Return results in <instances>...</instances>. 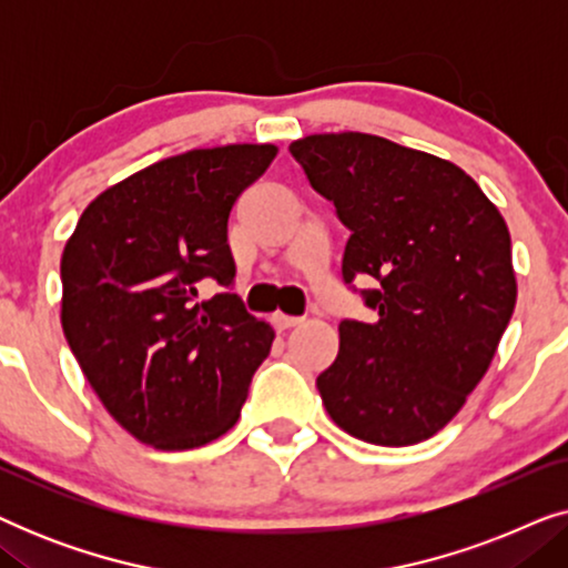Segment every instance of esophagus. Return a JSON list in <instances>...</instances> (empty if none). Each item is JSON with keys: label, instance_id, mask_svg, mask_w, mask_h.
Returning <instances> with one entry per match:
<instances>
[{"label": "esophagus", "instance_id": "obj_1", "mask_svg": "<svg viewBox=\"0 0 568 568\" xmlns=\"http://www.w3.org/2000/svg\"><path fill=\"white\" fill-rule=\"evenodd\" d=\"M271 321H274V325H276L278 331H290V328H294V325L302 323V317L284 315V313H274V317H271Z\"/></svg>", "mask_w": 568, "mask_h": 568}]
</instances>
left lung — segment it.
<instances>
[{
  "label": "left lung",
  "mask_w": 568,
  "mask_h": 568,
  "mask_svg": "<svg viewBox=\"0 0 568 568\" xmlns=\"http://www.w3.org/2000/svg\"><path fill=\"white\" fill-rule=\"evenodd\" d=\"M290 152L352 230L344 282L377 278L362 292L377 321L338 325L323 406L369 445L429 439L484 379L515 313L507 222L465 170L390 139L313 134Z\"/></svg>",
  "instance_id": "obj_1"
}]
</instances>
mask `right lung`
Listing matches in <instances>:
<instances>
[{"label": "right lung", "instance_id": "obj_1", "mask_svg": "<svg viewBox=\"0 0 568 568\" xmlns=\"http://www.w3.org/2000/svg\"><path fill=\"white\" fill-rule=\"evenodd\" d=\"M274 144L191 150L92 199L61 255V328L108 414L154 449H193L240 418L274 331L232 284V206Z\"/></svg>", "mask_w": 568, "mask_h": 568}]
</instances>
